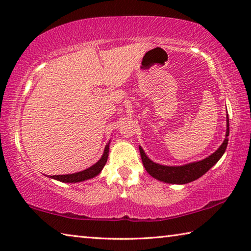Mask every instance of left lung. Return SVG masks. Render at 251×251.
Returning a JSON list of instances; mask_svg holds the SVG:
<instances>
[{"label": "left lung", "mask_w": 251, "mask_h": 251, "mask_svg": "<svg viewBox=\"0 0 251 251\" xmlns=\"http://www.w3.org/2000/svg\"><path fill=\"white\" fill-rule=\"evenodd\" d=\"M227 129H226V137H225L222 145L218 147V150L212 152L206 158L198 161H193L180 166H167V165H160L154 163L150 157L146 155L142 146H139V152H141L143 165L147 173L155 179L166 182V184H177L184 185L192 182L198 179L199 177L209 171V169L217 164V161L222 158L223 155L226 151L228 145V136H229V118L227 114Z\"/></svg>", "instance_id": "obj_1"}]
</instances>
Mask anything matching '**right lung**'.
<instances>
[{
    "mask_svg": "<svg viewBox=\"0 0 251 251\" xmlns=\"http://www.w3.org/2000/svg\"><path fill=\"white\" fill-rule=\"evenodd\" d=\"M109 144L110 141L106 144L104 148V152L97 163L92 165L91 167L84 169L82 172L74 173V174H66V175H54V176H48L52 179L62 181V182H80L87 179H92V178L96 177L104 168L106 161L108 159V152H109ZM46 176V175H45Z\"/></svg>",
    "mask_w": 251,
    "mask_h": 251,
    "instance_id": "add662e5",
    "label": "right lung"
}]
</instances>
